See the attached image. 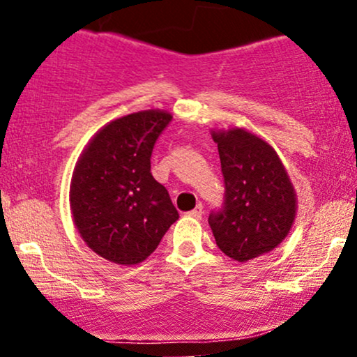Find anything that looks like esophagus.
I'll list each match as a JSON object with an SVG mask.
<instances>
[{
	"label": "esophagus",
	"instance_id": "esophagus-1",
	"mask_svg": "<svg viewBox=\"0 0 357 357\" xmlns=\"http://www.w3.org/2000/svg\"><path fill=\"white\" fill-rule=\"evenodd\" d=\"M188 215H190L191 218H195V220H202V216H203V206H202V204H198V206H196L192 211L188 213Z\"/></svg>",
	"mask_w": 357,
	"mask_h": 357
}]
</instances>
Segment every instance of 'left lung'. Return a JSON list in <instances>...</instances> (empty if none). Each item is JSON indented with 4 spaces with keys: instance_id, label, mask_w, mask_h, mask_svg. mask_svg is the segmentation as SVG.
<instances>
[{
    "instance_id": "obj_1",
    "label": "left lung",
    "mask_w": 357,
    "mask_h": 357,
    "mask_svg": "<svg viewBox=\"0 0 357 357\" xmlns=\"http://www.w3.org/2000/svg\"><path fill=\"white\" fill-rule=\"evenodd\" d=\"M218 144L225 198L210 213L216 245L227 257L247 261L285 238L296 218V192L272 146L243 129L213 132Z\"/></svg>"
}]
</instances>
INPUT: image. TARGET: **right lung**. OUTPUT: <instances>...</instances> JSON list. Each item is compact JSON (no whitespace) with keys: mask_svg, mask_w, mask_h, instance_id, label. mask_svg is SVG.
I'll use <instances>...</instances> for the list:
<instances>
[{"mask_svg":"<svg viewBox=\"0 0 357 357\" xmlns=\"http://www.w3.org/2000/svg\"><path fill=\"white\" fill-rule=\"evenodd\" d=\"M171 121L161 110L112 121L73 171V221L85 243L105 260L141 264L179 218L169 192L151 173L154 144Z\"/></svg>","mask_w":357,"mask_h":357,"instance_id":"1","label":"right lung"}]
</instances>
